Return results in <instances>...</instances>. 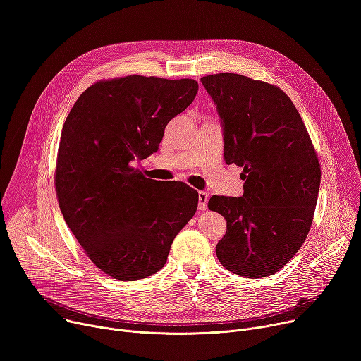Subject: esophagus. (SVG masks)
<instances>
[{
  "label": "esophagus",
  "instance_id": "34e87169",
  "mask_svg": "<svg viewBox=\"0 0 361 361\" xmlns=\"http://www.w3.org/2000/svg\"><path fill=\"white\" fill-rule=\"evenodd\" d=\"M207 200H209V195H207L206 192H199V209L200 211H204L206 206H207Z\"/></svg>",
  "mask_w": 361,
  "mask_h": 361
}]
</instances>
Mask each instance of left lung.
<instances>
[{"label": "left lung", "instance_id": "obj_1", "mask_svg": "<svg viewBox=\"0 0 361 361\" xmlns=\"http://www.w3.org/2000/svg\"><path fill=\"white\" fill-rule=\"evenodd\" d=\"M216 106L226 164L243 166L241 197L212 196L226 221L216 244L225 269L271 276L305 243L320 187V165L305 123L279 87L241 74L200 79Z\"/></svg>", "mask_w": 361, "mask_h": 361}]
</instances>
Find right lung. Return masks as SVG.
I'll use <instances>...</instances> for the list:
<instances>
[{
	"instance_id": "right-lung-1",
	"label": "right lung",
	"mask_w": 361,
	"mask_h": 361,
	"mask_svg": "<svg viewBox=\"0 0 361 361\" xmlns=\"http://www.w3.org/2000/svg\"><path fill=\"white\" fill-rule=\"evenodd\" d=\"M192 79L145 75L87 87L63 126L55 188L61 214L89 259L120 281L164 268L197 209L183 181L146 178L133 166L155 154L166 124L195 101Z\"/></svg>"
}]
</instances>
